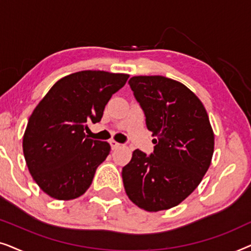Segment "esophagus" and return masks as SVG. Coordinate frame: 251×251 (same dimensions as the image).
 <instances>
[{
	"mask_svg": "<svg viewBox=\"0 0 251 251\" xmlns=\"http://www.w3.org/2000/svg\"><path fill=\"white\" fill-rule=\"evenodd\" d=\"M109 144H111L112 150H116V149H119L120 146H121V144L118 143V142H115V140H111V142H109Z\"/></svg>",
	"mask_w": 251,
	"mask_h": 251,
	"instance_id": "esophagus-1",
	"label": "esophagus"
}]
</instances>
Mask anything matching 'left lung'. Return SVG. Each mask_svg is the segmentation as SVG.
<instances>
[{
	"label": "left lung",
	"instance_id": "left-lung-1",
	"mask_svg": "<svg viewBox=\"0 0 251 251\" xmlns=\"http://www.w3.org/2000/svg\"><path fill=\"white\" fill-rule=\"evenodd\" d=\"M128 83L156 138L152 154L135 150L122 168L126 193L144 210H167L184 201L207 173L214 131L200 99L180 82L153 75Z\"/></svg>",
	"mask_w": 251,
	"mask_h": 251
}]
</instances>
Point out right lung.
Listing matches in <instances>:
<instances>
[{
  "mask_svg": "<svg viewBox=\"0 0 251 251\" xmlns=\"http://www.w3.org/2000/svg\"><path fill=\"white\" fill-rule=\"evenodd\" d=\"M128 74L81 71L52 85L34 109L23 150L33 179L57 200H73L90 187L96 169L109 154L107 142L88 138V123L101 120L112 95Z\"/></svg>",
  "mask_w": 251,
  "mask_h": 251,
  "instance_id": "1",
  "label": "right lung"
}]
</instances>
